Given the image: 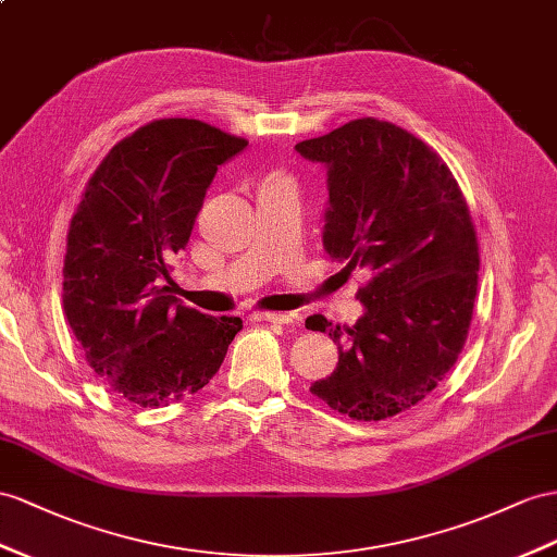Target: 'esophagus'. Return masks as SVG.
Segmentation results:
<instances>
[{"label":"esophagus","mask_w":557,"mask_h":557,"mask_svg":"<svg viewBox=\"0 0 557 557\" xmlns=\"http://www.w3.org/2000/svg\"><path fill=\"white\" fill-rule=\"evenodd\" d=\"M253 322H273V324H292L296 320L294 312H251Z\"/></svg>","instance_id":"34e87169"}]
</instances>
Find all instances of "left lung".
<instances>
[{
  "label": "left lung",
  "instance_id": "left-lung-1",
  "mask_svg": "<svg viewBox=\"0 0 557 557\" xmlns=\"http://www.w3.org/2000/svg\"><path fill=\"white\" fill-rule=\"evenodd\" d=\"M296 150L330 169L324 249L344 273H372L352 326L306 320L344 344L310 393L355 421H386L433 393L463 350L478 294L475 225L445 160L393 122L350 120Z\"/></svg>",
  "mask_w": 557,
  "mask_h": 557
}]
</instances>
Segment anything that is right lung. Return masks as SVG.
Returning <instances> with one entry per match:
<instances>
[{
    "label": "right lung",
    "instance_id": "obj_1",
    "mask_svg": "<svg viewBox=\"0 0 557 557\" xmlns=\"http://www.w3.org/2000/svg\"><path fill=\"white\" fill-rule=\"evenodd\" d=\"M247 143L199 120H152L112 146L70 221L65 320L94 372L138 407L205 388L242 330L181 306L164 282L219 164Z\"/></svg>",
    "mask_w": 557,
    "mask_h": 557
}]
</instances>
